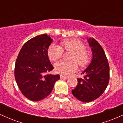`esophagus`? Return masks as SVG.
Listing matches in <instances>:
<instances>
[{
	"mask_svg": "<svg viewBox=\"0 0 123 123\" xmlns=\"http://www.w3.org/2000/svg\"><path fill=\"white\" fill-rule=\"evenodd\" d=\"M60 78L61 79H68V76L61 75L60 76Z\"/></svg>",
	"mask_w": 123,
	"mask_h": 123,
	"instance_id": "34e87169",
	"label": "esophagus"
}]
</instances>
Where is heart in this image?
Instances as JSON below:
<instances>
[{"label":"heart","instance_id":"b5f03b06","mask_svg":"<svg viewBox=\"0 0 123 123\" xmlns=\"http://www.w3.org/2000/svg\"><path fill=\"white\" fill-rule=\"evenodd\" d=\"M63 50L72 51L69 61H60L55 64V70L58 73L68 76L74 73L77 69V64L80 67H85L90 62V54L86 49V44L78 39H66L61 42V46L52 44L47 50L49 58L55 61L62 57Z\"/></svg>","mask_w":123,"mask_h":123}]
</instances>
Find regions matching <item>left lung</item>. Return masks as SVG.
I'll list each match as a JSON object with an SVG mask.
<instances>
[{
  "label": "left lung",
  "mask_w": 123,
  "mask_h": 123,
  "mask_svg": "<svg viewBox=\"0 0 123 123\" xmlns=\"http://www.w3.org/2000/svg\"><path fill=\"white\" fill-rule=\"evenodd\" d=\"M91 48V63L81 74L83 78L77 79V84L72 93L77 99L90 102L99 97L105 91L109 81V66L102 46L94 38L87 39Z\"/></svg>",
  "instance_id": "1"
}]
</instances>
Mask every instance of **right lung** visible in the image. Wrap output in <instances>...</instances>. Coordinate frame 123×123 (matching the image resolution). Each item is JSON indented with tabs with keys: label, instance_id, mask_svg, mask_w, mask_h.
Listing matches in <instances>:
<instances>
[{
	"label": "right lung",
	"instance_id": "add662e5",
	"mask_svg": "<svg viewBox=\"0 0 123 123\" xmlns=\"http://www.w3.org/2000/svg\"><path fill=\"white\" fill-rule=\"evenodd\" d=\"M53 42L47 34L29 40L21 48L15 65V79L22 94L32 101H39L49 96L59 74H49L54 69L47 55Z\"/></svg>",
	"mask_w": 123,
	"mask_h": 123
}]
</instances>
